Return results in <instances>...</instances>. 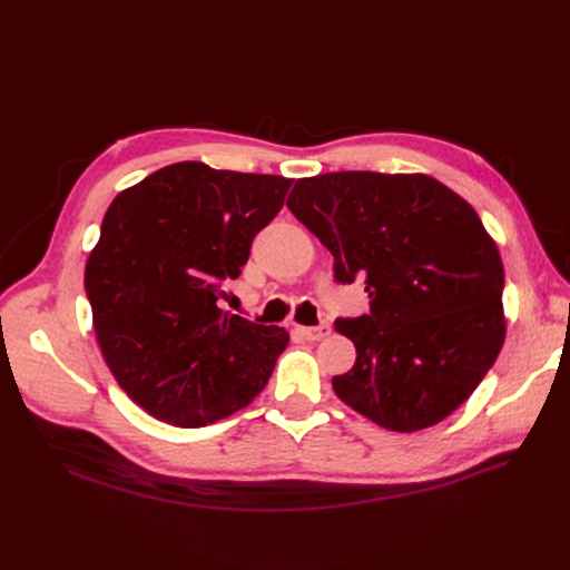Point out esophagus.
Wrapping results in <instances>:
<instances>
[{
  "instance_id": "obj_1",
  "label": "esophagus",
  "mask_w": 570,
  "mask_h": 570,
  "mask_svg": "<svg viewBox=\"0 0 570 570\" xmlns=\"http://www.w3.org/2000/svg\"><path fill=\"white\" fill-rule=\"evenodd\" d=\"M295 331H297V335H302V337H304V340H308V342H318V340H323V337L331 335V325H327V323H321V325H312V327L297 325Z\"/></svg>"
}]
</instances>
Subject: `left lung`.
I'll return each instance as SVG.
<instances>
[{
    "instance_id": "1",
    "label": "left lung",
    "mask_w": 570,
    "mask_h": 570,
    "mask_svg": "<svg viewBox=\"0 0 570 570\" xmlns=\"http://www.w3.org/2000/svg\"><path fill=\"white\" fill-rule=\"evenodd\" d=\"M287 206L340 283L366 278L368 314L335 323L356 347L335 394L394 433L444 421L507 337L502 256L473 206L425 174L371 170L299 178Z\"/></svg>"
}]
</instances>
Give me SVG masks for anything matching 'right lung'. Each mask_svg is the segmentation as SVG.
Returning a JSON list of instances; mask_svg holds the SVG:
<instances>
[{
    "mask_svg": "<svg viewBox=\"0 0 570 570\" xmlns=\"http://www.w3.org/2000/svg\"><path fill=\"white\" fill-rule=\"evenodd\" d=\"M289 185L180 161L111 202L85 264V292L109 371L154 419L202 428L266 387L287 331L223 312L218 302Z\"/></svg>",
    "mask_w": 570,
    "mask_h": 570,
    "instance_id": "1",
    "label": "right lung"
}]
</instances>
